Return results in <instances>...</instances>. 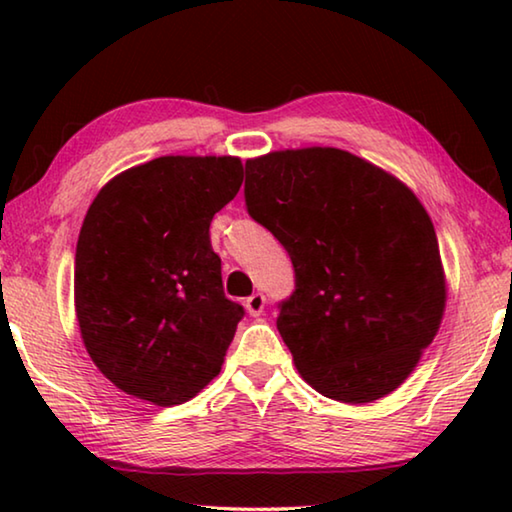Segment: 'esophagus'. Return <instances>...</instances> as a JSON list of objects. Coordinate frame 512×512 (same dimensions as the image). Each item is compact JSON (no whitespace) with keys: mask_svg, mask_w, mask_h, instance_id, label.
<instances>
[{"mask_svg":"<svg viewBox=\"0 0 512 512\" xmlns=\"http://www.w3.org/2000/svg\"><path fill=\"white\" fill-rule=\"evenodd\" d=\"M246 311L250 316H262V311H264V305H266V298L262 296V293H253V296L250 298H246Z\"/></svg>","mask_w":512,"mask_h":512,"instance_id":"1","label":"esophagus"}]
</instances>
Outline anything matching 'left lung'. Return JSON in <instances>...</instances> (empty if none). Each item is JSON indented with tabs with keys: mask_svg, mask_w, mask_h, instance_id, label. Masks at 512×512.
Here are the masks:
<instances>
[{
	"mask_svg": "<svg viewBox=\"0 0 512 512\" xmlns=\"http://www.w3.org/2000/svg\"><path fill=\"white\" fill-rule=\"evenodd\" d=\"M246 205L296 268L277 329L300 377L345 404L402 386L447 302L436 230L413 189L359 155L307 146L246 160Z\"/></svg>",
	"mask_w": 512,
	"mask_h": 512,
	"instance_id": "8db88e82",
	"label": "left lung"
}]
</instances>
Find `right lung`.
<instances>
[{
  "label": "right lung",
  "instance_id": "add662e5",
  "mask_svg": "<svg viewBox=\"0 0 512 512\" xmlns=\"http://www.w3.org/2000/svg\"><path fill=\"white\" fill-rule=\"evenodd\" d=\"M235 155H162L117 173L85 214L74 307L94 366L158 406L219 375L244 309L225 298L212 216L237 196Z\"/></svg>",
  "mask_w": 512,
  "mask_h": 512
}]
</instances>
